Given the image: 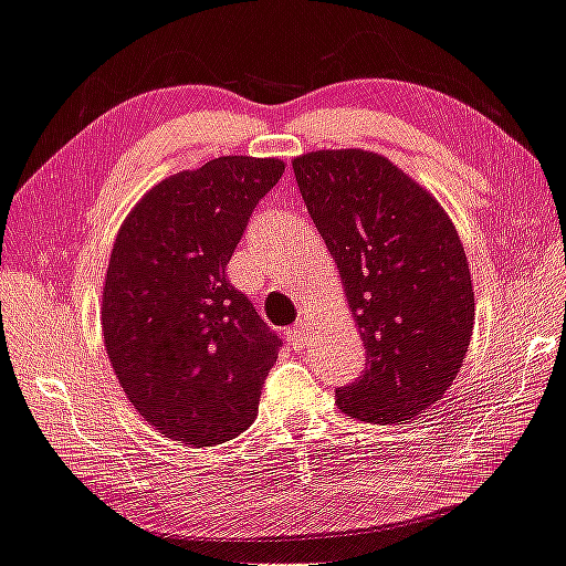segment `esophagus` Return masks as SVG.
<instances>
[{"label": "esophagus", "instance_id": "esophagus-1", "mask_svg": "<svg viewBox=\"0 0 566 566\" xmlns=\"http://www.w3.org/2000/svg\"><path fill=\"white\" fill-rule=\"evenodd\" d=\"M285 334H287V342H291L295 349H300L305 344V339H307V325H305V322H297V325L287 327Z\"/></svg>", "mask_w": 566, "mask_h": 566}]
</instances>
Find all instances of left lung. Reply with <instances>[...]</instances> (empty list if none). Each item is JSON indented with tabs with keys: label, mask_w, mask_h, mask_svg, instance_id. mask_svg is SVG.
<instances>
[{
	"label": "left lung",
	"mask_w": 566,
	"mask_h": 566,
	"mask_svg": "<svg viewBox=\"0 0 566 566\" xmlns=\"http://www.w3.org/2000/svg\"><path fill=\"white\" fill-rule=\"evenodd\" d=\"M293 170L368 356L337 406L364 422H406L452 386L474 329V285L452 219L374 151H313Z\"/></svg>",
	"instance_id": "1"
}]
</instances>
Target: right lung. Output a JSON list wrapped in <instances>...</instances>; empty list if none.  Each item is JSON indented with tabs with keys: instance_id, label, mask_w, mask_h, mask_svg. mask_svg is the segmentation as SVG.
I'll return each mask as SVG.
<instances>
[{
	"instance_id": "add662e5",
	"label": "right lung",
	"mask_w": 566,
	"mask_h": 566,
	"mask_svg": "<svg viewBox=\"0 0 566 566\" xmlns=\"http://www.w3.org/2000/svg\"><path fill=\"white\" fill-rule=\"evenodd\" d=\"M283 160L222 156L160 180L114 241L102 332L132 406L160 434L214 447L256 418L279 334L227 279Z\"/></svg>"
}]
</instances>
